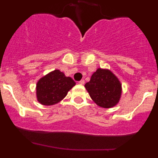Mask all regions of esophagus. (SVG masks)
I'll return each mask as SVG.
<instances>
[{"label": "esophagus", "mask_w": 158, "mask_h": 158, "mask_svg": "<svg viewBox=\"0 0 158 158\" xmlns=\"http://www.w3.org/2000/svg\"><path fill=\"white\" fill-rule=\"evenodd\" d=\"M79 83L80 84V85H84V83H85V81L83 80V79H82V80H80L79 82Z\"/></svg>", "instance_id": "esophagus-1"}]
</instances>
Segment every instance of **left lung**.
<instances>
[{
  "instance_id": "8db88e82",
  "label": "left lung",
  "mask_w": 158,
  "mask_h": 158,
  "mask_svg": "<svg viewBox=\"0 0 158 158\" xmlns=\"http://www.w3.org/2000/svg\"><path fill=\"white\" fill-rule=\"evenodd\" d=\"M85 87L94 102L102 108H112L120 101L122 83L109 69H97Z\"/></svg>"
}]
</instances>
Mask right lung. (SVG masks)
Returning a JSON list of instances; mask_svg holds the SVG:
<instances>
[{
  "label": "right lung",
  "instance_id": "right-lung-1",
  "mask_svg": "<svg viewBox=\"0 0 158 158\" xmlns=\"http://www.w3.org/2000/svg\"><path fill=\"white\" fill-rule=\"evenodd\" d=\"M76 85L71 77L55 69L38 80L36 86L37 101L44 106H52L60 102Z\"/></svg>",
  "mask_w": 158,
  "mask_h": 158
}]
</instances>
